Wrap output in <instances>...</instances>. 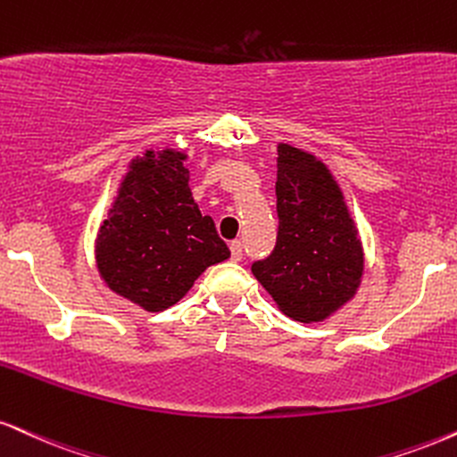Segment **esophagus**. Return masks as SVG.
<instances>
[{"instance_id":"obj_1","label":"esophagus","mask_w":457,"mask_h":457,"mask_svg":"<svg viewBox=\"0 0 457 457\" xmlns=\"http://www.w3.org/2000/svg\"><path fill=\"white\" fill-rule=\"evenodd\" d=\"M230 256L235 262H239L244 258V244L241 241H230Z\"/></svg>"}]
</instances>
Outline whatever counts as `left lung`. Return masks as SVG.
Instances as JSON below:
<instances>
[{
  "mask_svg": "<svg viewBox=\"0 0 457 457\" xmlns=\"http://www.w3.org/2000/svg\"><path fill=\"white\" fill-rule=\"evenodd\" d=\"M278 244L252 273L281 313L324 322L356 296L364 250L356 222L330 169L318 156L278 144Z\"/></svg>",
  "mask_w": 457,
  "mask_h": 457,
  "instance_id": "left-lung-1",
  "label": "left lung"
}]
</instances>
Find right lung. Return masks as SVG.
I'll use <instances>...</instances> for the list:
<instances>
[{"label":"right lung","mask_w":457,"mask_h":457,"mask_svg":"<svg viewBox=\"0 0 457 457\" xmlns=\"http://www.w3.org/2000/svg\"><path fill=\"white\" fill-rule=\"evenodd\" d=\"M186 161L176 148L131 159L95 239L105 286L150 313L176 305L207 267L230 256L193 199Z\"/></svg>","instance_id":"1"}]
</instances>
